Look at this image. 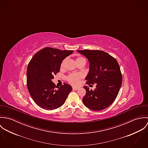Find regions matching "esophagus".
I'll return each mask as SVG.
<instances>
[{
  "label": "esophagus",
  "mask_w": 148,
  "mask_h": 148,
  "mask_svg": "<svg viewBox=\"0 0 148 148\" xmlns=\"http://www.w3.org/2000/svg\"><path fill=\"white\" fill-rule=\"evenodd\" d=\"M72 89H73V90H78L79 88H77V87H73Z\"/></svg>",
  "instance_id": "34e87169"
}]
</instances>
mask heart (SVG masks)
<instances>
[{
    "label": "heart",
    "mask_w": 148,
    "mask_h": 148,
    "mask_svg": "<svg viewBox=\"0 0 148 148\" xmlns=\"http://www.w3.org/2000/svg\"><path fill=\"white\" fill-rule=\"evenodd\" d=\"M65 62V60H64L61 64V68H63L64 66V63ZM76 63L77 64L80 63L85 64V60L82 57H77L76 60H75ZM82 78L81 75L79 73H72L66 77V80L71 84L73 85H76L78 84L79 80Z\"/></svg>",
    "instance_id": "obj_1"
}]
</instances>
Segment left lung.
<instances>
[{
  "mask_svg": "<svg viewBox=\"0 0 148 148\" xmlns=\"http://www.w3.org/2000/svg\"><path fill=\"white\" fill-rule=\"evenodd\" d=\"M89 61L86 84H96L95 90L84 86L86 94L83 102L88 108L101 110L110 106L116 99L122 84V75L117 61L106 52L99 50H78Z\"/></svg>",
  "mask_w": 148,
  "mask_h": 148,
  "instance_id": "8db88e82",
  "label": "left lung"
}]
</instances>
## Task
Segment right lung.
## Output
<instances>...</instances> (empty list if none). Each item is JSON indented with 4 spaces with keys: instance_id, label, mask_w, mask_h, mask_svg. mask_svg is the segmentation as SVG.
Wrapping results in <instances>:
<instances>
[{
    "instance_id": "1",
    "label": "right lung",
    "mask_w": 148,
    "mask_h": 148,
    "mask_svg": "<svg viewBox=\"0 0 148 148\" xmlns=\"http://www.w3.org/2000/svg\"><path fill=\"white\" fill-rule=\"evenodd\" d=\"M73 52L45 47L36 53L28 64L27 88L34 102L42 109L53 110L63 106L72 90L66 83L56 89L52 80L60 71L64 59Z\"/></svg>"
}]
</instances>
